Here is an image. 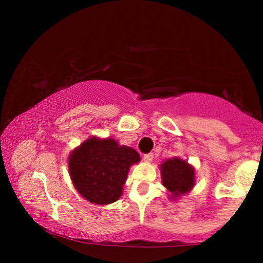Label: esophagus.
<instances>
[{"label":"esophagus","instance_id":"obj_1","mask_svg":"<svg viewBox=\"0 0 263 263\" xmlns=\"http://www.w3.org/2000/svg\"><path fill=\"white\" fill-rule=\"evenodd\" d=\"M153 157H154L153 153L145 154V155H144V161H145V162H151V161H152V160H153Z\"/></svg>","mask_w":263,"mask_h":263}]
</instances>
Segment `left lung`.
<instances>
[{"label":"left lung","instance_id":"obj_1","mask_svg":"<svg viewBox=\"0 0 263 263\" xmlns=\"http://www.w3.org/2000/svg\"><path fill=\"white\" fill-rule=\"evenodd\" d=\"M162 185L171 193L169 198L179 199L189 194L195 186L196 172L194 166L180 158H172L160 164Z\"/></svg>","mask_w":263,"mask_h":263}]
</instances>
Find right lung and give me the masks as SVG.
Instances as JSON below:
<instances>
[{
	"instance_id": "1",
	"label": "right lung",
	"mask_w": 263,
	"mask_h": 263,
	"mask_svg": "<svg viewBox=\"0 0 263 263\" xmlns=\"http://www.w3.org/2000/svg\"><path fill=\"white\" fill-rule=\"evenodd\" d=\"M140 161L136 149L114 138L90 137L70 152L68 171L74 188L92 204H111L123 194L132 164Z\"/></svg>"
}]
</instances>
